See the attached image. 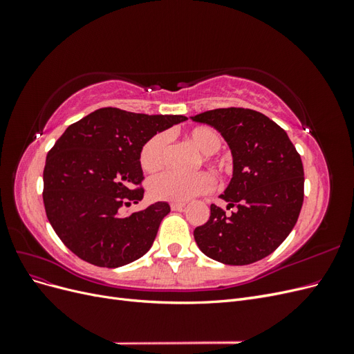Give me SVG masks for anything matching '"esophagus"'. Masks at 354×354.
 <instances>
[{"mask_svg": "<svg viewBox=\"0 0 354 354\" xmlns=\"http://www.w3.org/2000/svg\"><path fill=\"white\" fill-rule=\"evenodd\" d=\"M186 207V203L183 202H171V209L173 211H183Z\"/></svg>", "mask_w": 354, "mask_h": 354, "instance_id": "1", "label": "esophagus"}]
</instances>
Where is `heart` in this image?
Masks as SVG:
<instances>
[{
    "label": "heart",
    "mask_w": 354,
    "mask_h": 354,
    "mask_svg": "<svg viewBox=\"0 0 354 354\" xmlns=\"http://www.w3.org/2000/svg\"><path fill=\"white\" fill-rule=\"evenodd\" d=\"M187 136L192 145L203 153L205 160H211L212 153H216L221 147L220 134L209 127H196L189 131ZM168 143V133H158L143 145L140 151V165L145 171H156L162 167ZM212 187L214 178L207 171H198L194 174L164 171L149 181V192L155 199L171 202H187L207 194Z\"/></svg>",
    "instance_id": "heart-1"
}]
</instances>
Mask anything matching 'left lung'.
<instances>
[{
    "label": "left lung",
    "mask_w": 354,
    "mask_h": 354,
    "mask_svg": "<svg viewBox=\"0 0 354 354\" xmlns=\"http://www.w3.org/2000/svg\"><path fill=\"white\" fill-rule=\"evenodd\" d=\"M192 120L214 127L227 142L233 176L220 198L236 208L226 216L212 203L209 220L194 232L199 250L223 264L259 261L298 220L304 199L301 158L285 130L257 111L214 109Z\"/></svg>",
    "instance_id": "1"
}]
</instances>
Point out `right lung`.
Returning a JSON list of instances; mask_svg holds the SVG:
<instances>
[{"label": "right lung", "instance_id": "right-lung-1", "mask_svg": "<svg viewBox=\"0 0 354 354\" xmlns=\"http://www.w3.org/2000/svg\"><path fill=\"white\" fill-rule=\"evenodd\" d=\"M183 115H146L102 108L66 128L44 167V207L60 241L81 260L121 267L143 257L171 211L167 202L122 214L143 199L140 151Z\"/></svg>", "mask_w": 354, "mask_h": 354}]
</instances>
